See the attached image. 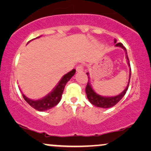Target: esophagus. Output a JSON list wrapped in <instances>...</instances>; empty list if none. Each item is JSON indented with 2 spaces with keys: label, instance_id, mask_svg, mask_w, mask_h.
I'll list each match as a JSON object with an SVG mask.
<instances>
[{
  "label": "esophagus",
  "instance_id": "obj_1",
  "mask_svg": "<svg viewBox=\"0 0 151 151\" xmlns=\"http://www.w3.org/2000/svg\"><path fill=\"white\" fill-rule=\"evenodd\" d=\"M76 71L77 72H82L84 71V67L82 65H79L78 66H77L76 67Z\"/></svg>",
  "mask_w": 151,
  "mask_h": 151
}]
</instances>
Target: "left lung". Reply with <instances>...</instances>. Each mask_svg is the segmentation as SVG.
I'll return each mask as SVG.
<instances>
[{
  "mask_svg": "<svg viewBox=\"0 0 151 151\" xmlns=\"http://www.w3.org/2000/svg\"><path fill=\"white\" fill-rule=\"evenodd\" d=\"M114 42L116 43V44H115V46L122 47V48L125 51L126 58H127L128 65H129V67L130 68L129 83H128V85L127 86V88H126L124 89V91L122 92L120 94L118 95V96H114V97L101 96H100V95L97 94L94 91L93 89L92 88L91 85V84L89 82L90 79H89V77H88V73H86V74H87V76H88V78L87 84H86V88H85L86 96H87L88 100H89V102L91 103L93 105H94V106H96L97 107H100V108H104V109L111 108V107L115 106V105L116 104L117 102H119V100H120L124 96L126 93H127V90H128V88H129V86L130 79H131V65H130L129 57H128V55H127V49H126L125 47L123 46V45L122 44L121 42L117 43L116 40H115Z\"/></svg>",
  "mask_w": 151,
  "mask_h": 151,
  "instance_id": "1",
  "label": "left lung"
}]
</instances>
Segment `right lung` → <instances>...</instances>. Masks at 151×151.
I'll return each instance as SVG.
<instances>
[{
    "mask_svg": "<svg viewBox=\"0 0 151 151\" xmlns=\"http://www.w3.org/2000/svg\"><path fill=\"white\" fill-rule=\"evenodd\" d=\"M76 73V69H73L69 73L65 74L63 78L55 86L54 89L49 93L47 96L40 100H33L31 99L27 98L22 93V96L24 100L30 105L31 106L39 111H45L49 110L58 104L61 100L62 95H63L64 88L67 82L71 79L74 74Z\"/></svg>",
    "mask_w": 151,
    "mask_h": 151,
    "instance_id": "obj_1",
    "label": "right lung"
}]
</instances>
